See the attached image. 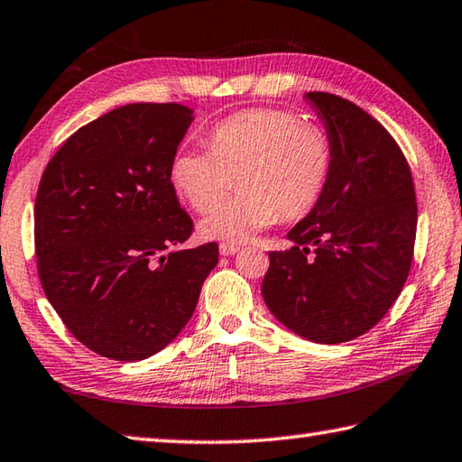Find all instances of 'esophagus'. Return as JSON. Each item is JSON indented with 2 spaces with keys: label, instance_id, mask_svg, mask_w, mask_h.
<instances>
[{
  "label": "esophagus",
  "instance_id": "34e87169",
  "mask_svg": "<svg viewBox=\"0 0 462 462\" xmlns=\"http://www.w3.org/2000/svg\"><path fill=\"white\" fill-rule=\"evenodd\" d=\"M238 250H240L238 244H226V242L220 244V254L222 256H234Z\"/></svg>",
  "mask_w": 462,
  "mask_h": 462
}]
</instances>
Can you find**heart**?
Here are the masks:
<instances>
[{
    "label": "heart",
    "instance_id": "b5f03b06",
    "mask_svg": "<svg viewBox=\"0 0 462 462\" xmlns=\"http://www.w3.org/2000/svg\"><path fill=\"white\" fill-rule=\"evenodd\" d=\"M332 170V143L320 125L286 110H246L214 125L210 150L180 148L171 184L196 212L210 210L239 182L243 192L206 216L208 240L242 244L278 218H300L319 202Z\"/></svg>",
    "mask_w": 462,
    "mask_h": 462
}]
</instances>
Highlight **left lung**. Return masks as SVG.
Segmentation results:
<instances>
[{"label":"left lung","instance_id":"8db88e82","mask_svg":"<svg viewBox=\"0 0 462 462\" xmlns=\"http://www.w3.org/2000/svg\"><path fill=\"white\" fill-rule=\"evenodd\" d=\"M332 143L319 202L270 252L266 306L298 337L340 345L378 324L412 264L417 196L411 168L383 124L348 99L304 94Z\"/></svg>","mask_w":462,"mask_h":462}]
</instances>
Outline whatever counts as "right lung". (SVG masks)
I'll list each match as a JSON object with an SVG mask.
<instances>
[{
  "label": "right lung",
  "instance_id": "obj_1",
  "mask_svg": "<svg viewBox=\"0 0 462 462\" xmlns=\"http://www.w3.org/2000/svg\"><path fill=\"white\" fill-rule=\"evenodd\" d=\"M192 122L182 104L116 107L43 170L33 212L43 292L99 356L134 363L166 348L218 264L216 242L171 250L194 230L170 180Z\"/></svg>",
  "mask_w": 462,
  "mask_h": 462
}]
</instances>
